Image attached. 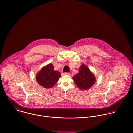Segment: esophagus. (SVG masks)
I'll return each instance as SVG.
<instances>
[{
  "label": "esophagus",
  "instance_id": "obj_1",
  "mask_svg": "<svg viewBox=\"0 0 133 133\" xmlns=\"http://www.w3.org/2000/svg\"><path fill=\"white\" fill-rule=\"evenodd\" d=\"M69 74L67 73V72H65V73H62V76H66V75H69Z\"/></svg>",
  "mask_w": 133,
  "mask_h": 133
}]
</instances>
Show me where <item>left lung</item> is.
Returning a JSON list of instances; mask_svg holds the SVG:
<instances>
[{
	"label": "left lung",
	"instance_id": "1",
	"mask_svg": "<svg viewBox=\"0 0 133 133\" xmlns=\"http://www.w3.org/2000/svg\"><path fill=\"white\" fill-rule=\"evenodd\" d=\"M80 89H88L96 82V78L89 69L84 64L80 67L79 72L72 78Z\"/></svg>",
	"mask_w": 133,
	"mask_h": 133
}]
</instances>
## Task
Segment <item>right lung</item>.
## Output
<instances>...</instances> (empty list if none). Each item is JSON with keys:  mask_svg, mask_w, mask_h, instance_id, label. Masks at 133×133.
Listing matches in <instances>:
<instances>
[{"mask_svg": "<svg viewBox=\"0 0 133 133\" xmlns=\"http://www.w3.org/2000/svg\"><path fill=\"white\" fill-rule=\"evenodd\" d=\"M61 77L60 73L54 70L53 65L49 64L43 67L36 76V81L42 87L52 88Z\"/></svg>", "mask_w": 133, "mask_h": 133, "instance_id": "add662e5", "label": "right lung"}]
</instances>
